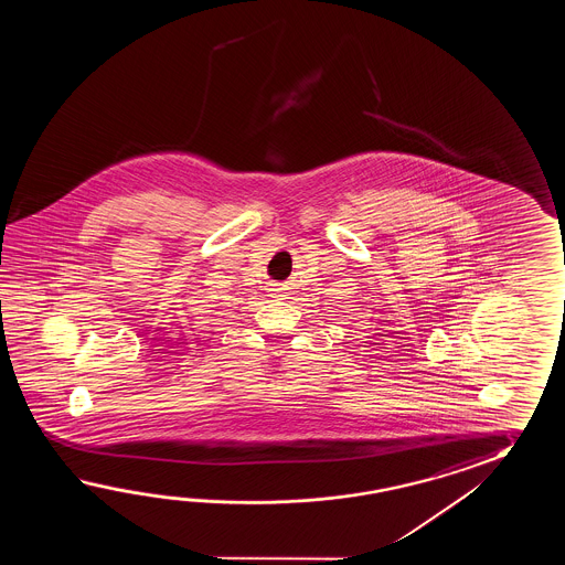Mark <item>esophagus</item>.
Here are the masks:
<instances>
[{"mask_svg": "<svg viewBox=\"0 0 565 565\" xmlns=\"http://www.w3.org/2000/svg\"><path fill=\"white\" fill-rule=\"evenodd\" d=\"M268 292H270V297L277 300L287 299V285H282V282H270L268 285Z\"/></svg>", "mask_w": 565, "mask_h": 565, "instance_id": "esophagus-1", "label": "esophagus"}]
</instances>
